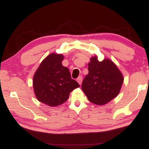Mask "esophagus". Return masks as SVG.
<instances>
[{
	"label": "esophagus",
	"instance_id": "obj_1",
	"mask_svg": "<svg viewBox=\"0 0 149 149\" xmlns=\"http://www.w3.org/2000/svg\"><path fill=\"white\" fill-rule=\"evenodd\" d=\"M77 82L79 83V85H81V83H82V81H83V77L81 76H79L78 78H77Z\"/></svg>",
	"mask_w": 149,
	"mask_h": 149
}]
</instances>
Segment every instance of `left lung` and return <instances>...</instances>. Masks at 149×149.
<instances>
[{
	"mask_svg": "<svg viewBox=\"0 0 149 149\" xmlns=\"http://www.w3.org/2000/svg\"><path fill=\"white\" fill-rule=\"evenodd\" d=\"M88 70L81 88L89 102L104 105L117 96L123 76L113 61L107 58L100 62L97 56H93L88 64Z\"/></svg>",
	"mask_w": 149,
	"mask_h": 149,
	"instance_id": "8db88e82",
	"label": "left lung"
}]
</instances>
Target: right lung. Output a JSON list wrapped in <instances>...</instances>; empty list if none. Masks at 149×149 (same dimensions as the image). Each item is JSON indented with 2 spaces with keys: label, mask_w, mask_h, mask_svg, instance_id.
I'll use <instances>...</instances> for the list:
<instances>
[{
  "label": "right lung",
  "mask_w": 149,
  "mask_h": 149,
  "mask_svg": "<svg viewBox=\"0 0 149 149\" xmlns=\"http://www.w3.org/2000/svg\"><path fill=\"white\" fill-rule=\"evenodd\" d=\"M64 56L52 53L47 56L33 77L36 98L49 107H58L68 99L71 91L79 87L71 78L68 68L62 64Z\"/></svg>",
  "instance_id": "add662e5"
}]
</instances>
